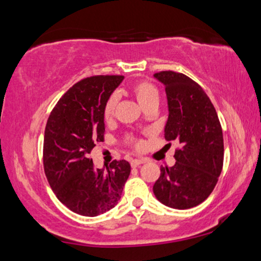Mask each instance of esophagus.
<instances>
[{"instance_id":"obj_1","label":"esophagus","mask_w":261,"mask_h":261,"mask_svg":"<svg viewBox=\"0 0 261 261\" xmlns=\"http://www.w3.org/2000/svg\"><path fill=\"white\" fill-rule=\"evenodd\" d=\"M144 162H145V161H144V160H142V159L130 160V164H131V167H132V168H136V167L141 166V164H143Z\"/></svg>"}]
</instances>
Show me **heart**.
<instances>
[{"instance_id": "b5f03b06", "label": "heart", "mask_w": 261, "mask_h": 261, "mask_svg": "<svg viewBox=\"0 0 261 261\" xmlns=\"http://www.w3.org/2000/svg\"><path fill=\"white\" fill-rule=\"evenodd\" d=\"M132 93L135 94L136 99H137L139 104L142 105V108H148L151 104H157L160 100V92L157 90V87L146 80H139V82L135 83L131 87ZM119 97L118 94L113 93L109 97L108 100L105 102L104 106V118L105 120H110L113 118L116 113L117 105H118ZM125 145L130 146V148L135 150H141L143 149V142L139 138H136L134 136H126L125 137Z\"/></svg>"}]
</instances>
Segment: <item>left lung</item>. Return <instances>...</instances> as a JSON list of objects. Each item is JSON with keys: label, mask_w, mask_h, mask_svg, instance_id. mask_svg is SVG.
<instances>
[{"label": "left lung", "mask_w": 261, "mask_h": 261, "mask_svg": "<svg viewBox=\"0 0 261 261\" xmlns=\"http://www.w3.org/2000/svg\"><path fill=\"white\" fill-rule=\"evenodd\" d=\"M169 106L167 141H177L174 167H161L153 194L161 203L188 209L202 203L218 183L223 167V136L218 113L199 84L183 73L162 71Z\"/></svg>", "instance_id": "8db88e82"}]
</instances>
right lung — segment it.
I'll return each instance as SVG.
<instances>
[{
  "instance_id": "obj_1",
  "label": "right lung",
  "mask_w": 261,
  "mask_h": 261,
  "mask_svg": "<svg viewBox=\"0 0 261 261\" xmlns=\"http://www.w3.org/2000/svg\"><path fill=\"white\" fill-rule=\"evenodd\" d=\"M123 75H93L74 84L59 99L47 120L43 169L54 194L68 209L97 216L115 207L130 175L126 161L94 168L90 153L104 142V106Z\"/></svg>"
}]
</instances>
